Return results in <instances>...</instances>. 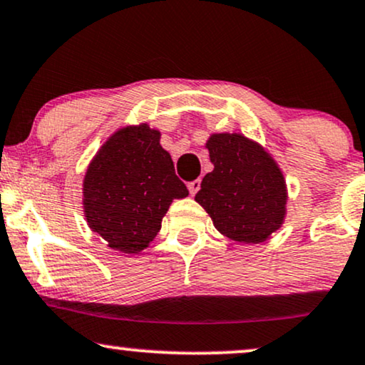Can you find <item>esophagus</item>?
I'll list each match as a JSON object with an SVG mask.
<instances>
[{"label": "esophagus", "instance_id": "obj_1", "mask_svg": "<svg viewBox=\"0 0 365 365\" xmlns=\"http://www.w3.org/2000/svg\"><path fill=\"white\" fill-rule=\"evenodd\" d=\"M199 190H200V180H194V182L188 183V192H190V195H195Z\"/></svg>", "mask_w": 365, "mask_h": 365}]
</instances>
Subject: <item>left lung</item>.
Returning <instances> with one entry per match:
<instances>
[{"instance_id":"1","label":"left lung","mask_w":365,"mask_h":365,"mask_svg":"<svg viewBox=\"0 0 365 365\" xmlns=\"http://www.w3.org/2000/svg\"><path fill=\"white\" fill-rule=\"evenodd\" d=\"M214 170L195 200L216 230L240 243H262L282 226L285 180L275 160L243 134H212L205 143Z\"/></svg>"}]
</instances>
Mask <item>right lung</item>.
<instances>
[{"mask_svg": "<svg viewBox=\"0 0 365 365\" xmlns=\"http://www.w3.org/2000/svg\"><path fill=\"white\" fill-rule=\"evenodd\" d=\"M160 138V130L148 124L122 127L86 170V222L117 252H143L160 232L161 219L173 199L188 195Z\"/></svg>", "mask_w": 365, "mask_h": 365, "instance_id": "obj_1", "label": "right lung"}]
</instances>
